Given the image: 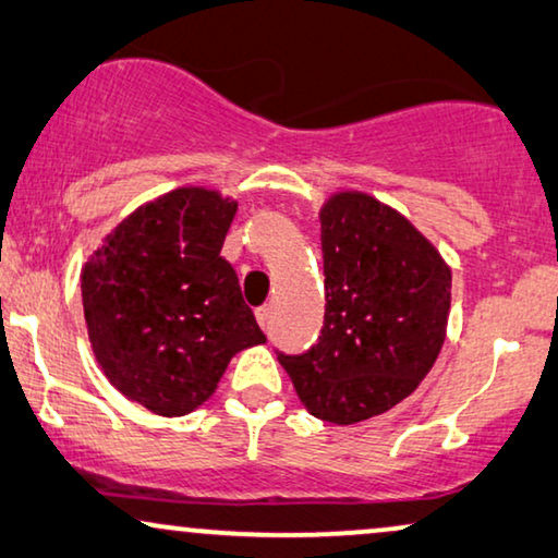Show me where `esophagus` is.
Segmentation results:
<instances>
[{
    "mask_svg": "<svg viewBox=\"0 0 558 558\" xmlns=\"http://www.w3.org/2000/svg\"><path fill=\"white\" fill-rule=\"evenodd\" d=\"M255 316H257V324H260L263 328H268V324H270V305H260V308L255 311Z\"/></svg>",
    "mask_w": 558,
    "mask_h": 558,
    "instance_id": "obj_1",
    "label": "esophagus"
}]
</instances>
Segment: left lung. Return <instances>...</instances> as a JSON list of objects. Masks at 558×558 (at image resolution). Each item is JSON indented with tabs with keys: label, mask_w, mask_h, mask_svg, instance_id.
Returning <instances> with one entry per match:
<instances>
[{
	"label": "left lung",
	"mask_w": 558,
	"mask_h": 558,
	"mask_svg": "<svg viewBox=\"0 0 558 558\" xmlns=\"http://www.w3.org/2000/svg\"><path fill=\"white\" fill-rule=\"evenodd\" d=\"M326 316L318 341L278 359L313 417H376L410 397L445 343L452 272L387 204L341 192L320 209Z\"/></svg>",
	"instance_id": "obj_1"
}]
</instances>
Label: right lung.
<instances>
[{"label":"right lung","instance_id":"obj_1","mask_svg":"<svg viewBox=\"0 0 558 558\" xmlns=\"http://www.w3.org/2000/svg\"><path fill=\"white\" fill-rule=\"evenodd\" d=\"M238 202L184 186L144 204L85 263L93 354L108 381L163 417L207 402L238 351L265 343L219 255Z\"/></svg>","mask_w":558,"mask_h":558}]
</instances>
